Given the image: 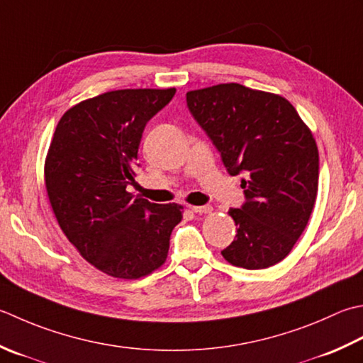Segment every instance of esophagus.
Here are the masks:
<instances>
[{
    "instance_id": "obj_1",
    "label": "esophagus",
    "mask_w": 363,
    "mask_h": 363,
    "mask_svg": "<svg viewBox=\"0 0 363 363\" xmlns=\"http://www.w3.org/2000/svg\"><path fill=\"white\" fill-rule=\"evenodd\" d=\"M191 211L196 212V214H211L212 208L211 206H191Z\"/></svg>"
}]
</instances>
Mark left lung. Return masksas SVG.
<instances>
[{"label": "left lung", "mask_w": 363, "mask_h": 363, "mask_svg": "<svg viewBox=\"0 0 363 363\" xmlns=\"http://www.w3.org/2000/svg\"><path fill=\"white\" fill-rule=\"evenodd\" d=\"M187 105L228 173L247 176L245 204L228 211L238 234L223 258L250 271L285 259L318 196L319 154L310 127L285 97L239 83L189 91Z\"/></svg>", "instance_id": "obj_1"}]
</instances>
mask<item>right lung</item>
I'll return each instance as SVG.
<instances>
[{
    "mask_svg": "<svg viewBox=\"0 0 363 363\" xmlns=\"http://www.w3.org/2000/svg\"><path fill=\"white\" fill-rule=\"evenodd\" d=\"M167 89H118L64 113L44 165L47 196L77 252L104 274L137 280L167 261L182 206L133 198L135 160L145 125L174 96Z\"/></svg>",
    "mask_w": 363,
    "mask_h": 363,
    "instance_id": "right-lung-1",
    "label": "right lung"
}]
</instances>
